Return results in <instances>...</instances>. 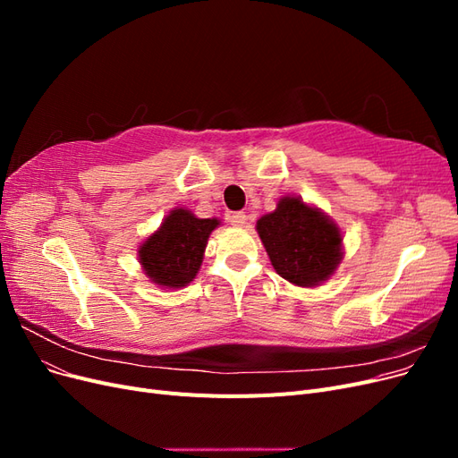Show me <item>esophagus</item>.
<instances>
[{"mask_svg": "<svg viewBox=\"0 0 458 458\" xmlns=\"http://www.w3.org/2000/svg\"><path fill=\"white\" fill-rule=\"evenodd\" d=\"M229 224L234 227H242L246 224V214L244 212H233L229 214Z\"/></svg>", "mask_w": 458, "mask_h": 458, "instance_id": "34e87169", "label": "esophagus"}]
</instances>
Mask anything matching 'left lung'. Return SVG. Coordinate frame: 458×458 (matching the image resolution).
<instances>
[{
	"label": "left lung",
	"mask_w": 458,
	"mask_h": 458,
	"mask_svg": "<svg viewBox=\"0 0 458 458\" xmlns=\"http://www.w3.org/2000/svg\"><path fill=\"white\" fill-rule=\"evenodd\" d=\"M256 229L275 271L296 286L328 281L344 258L340 227L300 197H283Z\"/></svg>",
	"instance_id": "1"
}]
</instances>
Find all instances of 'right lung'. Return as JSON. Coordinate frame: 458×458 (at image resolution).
<instances>
[{"label": "right lung", "instance_id": "add662e5", "mask_svg": "<svg viewBox=\"0 0 458 458\" xmlns=\"http://www.w3.org/2000/svg\"><path fill=\"white\" fill-rule=\"evenodd\" d=\"M221 224L217 217L200 219L185 208H174L140 246L145 275L162 288H182L195 279L210 233Z\"/></svg>", "mask_w": 458, "mask_h": 458}]
</instances>
